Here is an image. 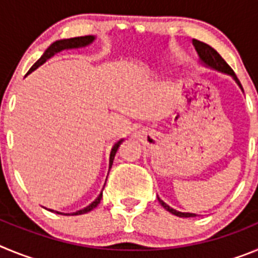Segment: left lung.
Listing matches in <instances>:
<instances>
[{
    "label": "left lung",
    "mask_w": 258,
    "mask_h": 258,
    "mask_svg": "<svg viewBox=\"0 0 258 258\" xmlns=\"http://www.w3.org/2000/svg\"><path fill=\"white\" fill-rule=\"evenodd\" d=\"M192 44H194V46H195V49H197L200 59H202V60L204 61L207 66H208V67L214 68V70H217V71H221V72H225V74L231 75V76L234 77V80H235L236 83H238V85L241 88L240 81H239L238 77L235 76V74H234L232 68L227 64L226 61L223 60L222 56H221L220 54H218V52L213 49V47L209 46V45H207V44H204V42H202V41L195 40V38L192 40ZM157 199H159V198H157ZM159 203H160L161 206H163L166 211L170 212V213L174 214V216H178V217H195V216H197V214H194V213H182V212L175 211V209L170 208L169 206H166L165 203L160 199H159Z\"/></svg>",
    "instance_id": "obj_1"
}]
</instances>
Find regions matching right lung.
<instances>
[{"instance_id":"1","label":"right lung","mask_w":258,"mask_h":258,"mask_svg":"<svg viewBox=\"0 0 258 258\" xmlns=\"http://www.w3.org/2000/svg\"><path fill=\"white\" fill-rule=\"evenodd\" d=\"M93 40H94V37L93 36H81V37H74V38H67V40H59V41H55L54 44L50 45L49 47L46 49V51L44 52V55L41 56L40 59H38L37 61H36L35 64L32 66L31 70L28 71V74H31L32 71H35L36 68L40 67L42 63H45V61L47 60L49 58H51L55 52H59L61 51V50L64 49H74V47H81V46H86V45H89L90 42H93ZM27 74V75H28ZM122 140L118 141L117 143H115V146L112 147V150H111V155H109V168L112 166V163H113V159H115V155H116V151H117L118 146L121 145ZM102 200V192L99 194V197L97 198V199L94 200V202L90 204L89 207H86V208L81 209V211H77L76 213H72V216H77V214H84V213H88V212H90L92 209H94L95 207L101 203ZM51 211V209H50ZM54 212V211H51ZM55 213H59V212H55ZM63 214V213H60ZM64 216H70V214H64Z\"/></svg>"}]
</instances>
